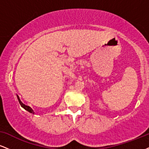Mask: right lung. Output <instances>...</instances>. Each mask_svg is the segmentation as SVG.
<instances>
[{
  "mask_svg": "<svg viewBox=\"0 0 149 149\" xmlns=\"http://www.w3.org/2000/svg\"><path fill=\"white\" fill-rule=\"evenodd\" d=\"M21 106H22V107L24 108V109H25V110L28 111L29 112H30V113H33V110H32V109H31V108H30L29 107H28V106L25 105V104H22V103H21Z\"/></svg>",
  "mask_w": 149,
  "mask_h": 149,
  "instance_id": "add662e5",
  "label": "right lung"
}]
</instances>
